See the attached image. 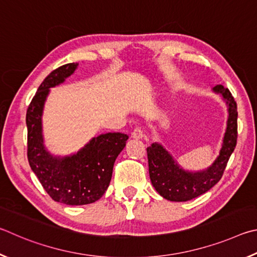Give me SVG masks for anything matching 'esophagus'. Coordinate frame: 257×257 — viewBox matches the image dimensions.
Returning a JSON list of instances; mask_svg holds the SVG:
<instances>
[{
	"label": "esophagus",
	"mask_w": 257,
	"mask_h": 257,
	"mask_svg": "<svg viewBox=\"0 0 257 257\" xmlns=\"http://www.w3.org/2000/svg\"><path fill=\"white\" fill-rule=\"evenodd\" d=\"M145 137V133H143L141 127H136L132 132V138L134 140H141V139Z\"/></svg>",
	"instance_id": "esophagus-1"
}]
</instances>
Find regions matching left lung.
<instances>
[{"label":"left lung","instance_id":"left-lung-1","mask_svg":"<svg viewBox=\"0 0 257 257\" xmlns=\"http://www.w3.org/2000/svg\"><path fill=\"white\" fill-rule=\"evenodd\" d=\"M213 91L220 93L228 105L227 128L219 156L209 168L201 172L184 170L172 155L159 145L152 143L147 148L150 179L156 191L166 200L174 202L190 201L208 192L221 179L229 158L237 143V103L229 89L218 84Z\"/></svg>","mask_w":257,"mask_h":257}]
</instances>
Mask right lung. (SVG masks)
Instances as JSON below:
<instances>
[{
  "label": "right lung",
  "mask_w": 257,
  "mask_h": 257,
  "mask_svg": "<svg viewBox=\"0 0 257 257\" xmlns=\"http://www.w3.org/2000/svg\"><path fill=\"white\" fill-rule=\"evenodd\" d=\"M78 63H69L51 72L39 85L27 109L28 161L44 190L54 201L83 205L98 201L109 186L112 167L128 137L106 133L93 138L74 155L54 157L44 146L42 116L49 88L63 83Z\"/></svg>",
  "instance_id": "1"
}]
</instances>
